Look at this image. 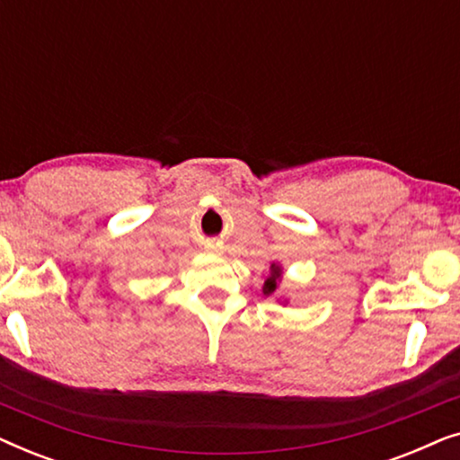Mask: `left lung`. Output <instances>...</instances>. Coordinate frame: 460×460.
I'll return each mask as SVG.
<instances>
[{"instance_id":"obj_1","label":"left lung","mask_w":460,"mask_h":460,"mask_svg":"<svg viewBox=\"0 0 460 460\" xmlns=\"http://www.w3.org/2000/svg\"><path fill=\"white\" fill-rule=\"evenodd\" d=\"M282 279V268L279 263H272V268H270V276L263 282V295H274L276 288H279V282Z\"/></svg>"}]
</instances>
